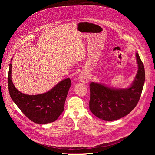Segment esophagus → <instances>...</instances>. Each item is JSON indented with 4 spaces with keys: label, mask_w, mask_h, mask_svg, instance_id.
<instances>
[{
    "label": "esophagus",
    "mask_w": 155,
    "mask_h": 155,
    "mask_svg": "<svg viewBox=\"0 0 155 155\" xmlns=\"http://www.w3.org/2000/svg\"><path fill=\"white\" fill-rule=\"evenodd\" d=\"M78 79L81 82L83 83H86L88 81L89 77H88L87 74L85 71H81L78 75Z\"/></svg>",
    "instance_id": "34e87169"
}]
</instances>
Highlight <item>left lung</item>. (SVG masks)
Here are the masks:
<instances>
[{"instance_id": "8db88e82", "label": "left lung", "mask_w": 155, "mask_h": 155, "mask_svg": "<svg viewBox=\"0 0 155 155\" xmlns=\"http://www.w3.org/2000/svg\"><path fill=\"white\" fill-rule=\"evenodd\" d=\"M138 71L130 87L114 89L92 82L90 84V111L105 121H114L128 115L137 105L145 82V69L138 53H136Z\"/></svg>"}]
</instances>
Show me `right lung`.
<instances>
[{
	"instance_id": "add662e5",
	"label": "right lung",
	"mask_w": 155,
	"mask_h": 155,
	"mask_svg": "<svg viewBox=\"0 0 155 155\" xmlns=\"http://www.w3.org/2000/svg\"><path fill=\"white\" fill-rule=\"evenodd\" d=\"M12 64L8 75V86L10 97L21 111L31 121L38 124H47L56 121L64 109L71 80H62L49 91L38 95H28L21 93L12 80Z\"/></svg>"
}]
</instances>
